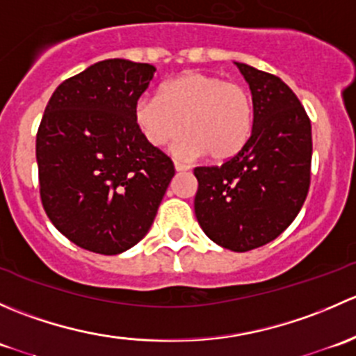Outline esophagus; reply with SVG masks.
<instances>
[{"label": "esophagus", "mask_w": 356, "mask_h": 356, "mask_svg": "<svg viewBox=\"0 0 356 356\" xmlns=\"http://www.w3.org/2000/svg\"><path fill=\"white\" fill-rule=\"evenodd\" d=\"M174 165H175V170H177V172H186V170H189V168H191L189 165L181 163V161H177V160L174 161Z\"/></svg>", "instance_id": "34e87169"}]
</instances>
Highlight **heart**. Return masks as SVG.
Returning <instances> with one entry per match:
<instances>
[{
    "label": "heart",
    "instance_id": "heart-1",
    "mask_svg": "<svg viewBox=\"0 0 356 356\" xmlns=\"http://www.w3.org/2000/svg\"><path fill=\"white\" fill-rule=\"evenodd\" d=\"M136 127L155 148L189 134L179 146L186 156L208 153L211 160L236 156L253 132L251 92L220 75L188 70L163 82L158 96L146 95L134 105Z\"/></svg>",
    "mask_w": 356,
    "mask_h": 356
}]
</instances>
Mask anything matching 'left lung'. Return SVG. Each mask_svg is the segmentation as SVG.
<instances>
[{
  "label": "left lung",
  "mask_w": 356,
  "mask_h": 356,
  "mask_svg": "<svg viewBox=\"0 0 356 356\" xmlns=\"http://www.w3.org/2000/svg\"><path fill=\"white\" fill-rule=\"evenodd\" d=\"M236 65L253 96V132L220 167L195 168V213L211 241L243 253L274 241L300 213L310 188L312 125L286 82Z\"/></svg>",
  "instance_id": "left-lung-1"
}]
</instances>
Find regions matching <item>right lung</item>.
Masks as SVG:
<instances>
[{"instance_id": "right-lung-1", "label": "right lung", "mask_w": 356, "mask_h": 356, "mask_svg": "<svg viewBox=\"0 0 356 356\" xmlns=\"http://www.w3.org/2000/svg\"><path fill=\"white\" fill-rule=\"evenodd\" d=\"M155 72L149 63L103 60L63 81L46 105L35 138L42 207L84 250L118 254L138 245L175 174L134 122Z\"/></svg>"}]
</instances>
